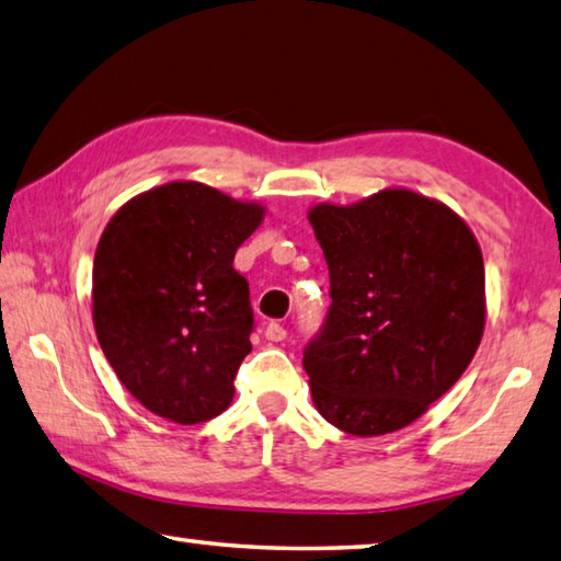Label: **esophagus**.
<instances>
[{"label":"esophagus","mask_w":561,"mask_h":561,"mask_svg":"<svg viewBox=\"0 0 561 561\" xmlns=\"http://www.w3.org/2000/svg\"><path fill=\"white\" fill-rule=\"evenodd\" d=\"M264 339L272 341V343H279V341L287 339V331H284V325L272 321V323H267V329H264Z\"/></svg>","instance_id":"obj_1"}]
</instances>
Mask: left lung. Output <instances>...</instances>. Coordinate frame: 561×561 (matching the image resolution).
Wrapping results in <instances>:
<instances>
[{"label":"left lung","mask_w":561,"mask_h":561,"mask_svg":"<svg viewBox=\"0 0 561 561\" xmlns=\"http://www.w3.org/2000/svg\"><path fill=\"white\" fill-rule=\"evenodd\" d=\"M309 222L331 277V309L307 353L311 400L353 436L420 420L481 345L485 270L446 203L382 188L351 206L316 203Z\"/></svg>","instance_id":"8db88e82"}]
</instances>
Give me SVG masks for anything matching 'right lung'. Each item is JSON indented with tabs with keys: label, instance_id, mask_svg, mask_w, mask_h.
<instances>
[{
	"label": "right lung",
	"instance_id": "1",
	"mask_svg": "<svg viewBox=\"0 0 561 561\" xmlns=\"http://www.w3.org/2000/svg\"><path fill=\"white\" fill-rule=\"evenodd\" d=\"M264 206L171 181L129 198L93 262L98 343L137 402L176 424L208 422L252 351L248 279L232 267Z\"/></svg>",
	"mask_w": 561,
	"mask_h": 561
}]
</instances>
